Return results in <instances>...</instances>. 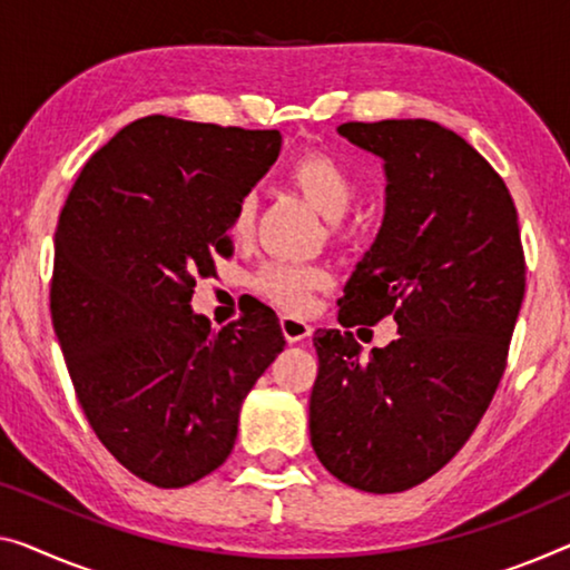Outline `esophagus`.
I'll list each match as a JSON object with an SVG mask.
<instances>
[{
    "label": "esophagus",
    "mask_w": 570,
    "mask_h": 570,
    "mask_svg": "<svg viewBox=\"0 0 570 570\" xmlns=\"http://www.w3.org/2000/svg\"><path fill=\"white\" fill-rule=\"evenodd\" d=\"M282 333L286 337V343H299V340L312 335V327L304 320L282 317Z\"/></svg>",
    "instance_id": "34e87169"
}]
</instances>
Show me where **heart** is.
Instances as JSON below:
<instances>
[{"instance_id": "1", "label": "heart", "mask_w": 570, "mask_h": 570, "mask_svg": "<svg viewBox=\"0 0 570 570\" xmlns=\"http://www.w3.org/2000/svg\"><path fill=\"white\" fill-rule=\"evenodd\" d=\"M288 181L304 194L314 209L320 212L327 223H337L347 215L355 197V181L347 168L337 158L322 150L302 153L299 158L288 166ZM253 217H256V202L253 197H243L237 202L230 219V235L235 240H245L253 230ZM330 276L320 266H304V263H268L256 276L253 288L263 299L276 304L284 312H307L312 304V294L327 286Z\"/></svg>"}]
</instances>
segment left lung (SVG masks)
<instances>
[{
    "label": "left lung",
    "mask_w": 570,
    "mask_h": 570,
    "mask_svg": "<svg viewBox=\"0 0 570 570\" xmlns=\"http://www.w3.org/2000/svg\"><path fill=\"white\" fill-rule=\"evenodd\" d=\"M384 160L379 235L340 296L343 327L394 317L373 347L317 330L309 438L347 487H417L463 448L504 373L524 296V256L509 189L461 135L430 120L337 127Z\"/></svg>",
    "instance_id": "obj_1"
}]
</instances>
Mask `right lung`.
I'll list each match as a JSON object with an SVG mask.
<instances>
[{
	"instance_id": "1",
	"label": "right lung",
	"mask_w": 570,
	"mask_h": 570,
	"mask_svg": "<svg viewBox=\"0 0 570 570\" xmlns=\"http://www.w3.org/2000/svg\"><path fill=\"white\" fill-rule=\"evenodd\" d=\"M278 150V130L142 117L89 158L58 217L50 317L68 376L101 445L158 489L227 461L245 396L286 345L271 312L212 330L191 309Z\"/></svg>"
}]
</instances>
